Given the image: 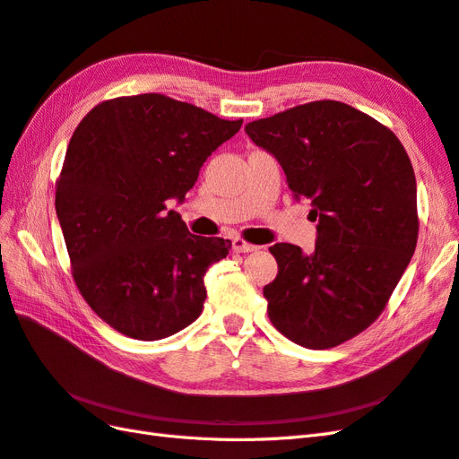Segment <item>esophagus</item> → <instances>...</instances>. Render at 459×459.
I'll return each mask as SVG.
<instances>
[{
  "mask_svg": "<svg viewBox=\"0 0 459 459\" xmlns=\"http://www.w3.org/2000/svg\"><path fill=\"white\" fill-rule=\"evenodd\" d=\"M256 245H251V243H247V241H243V239H233L231 241V251L233 253H238V255H245V253H253V251H256Z\"/></svg>",
  "mask_w": 459,
  "mask_h": 459,
  "instance_id": "1",
  "label": "esophagus"
}]
</instances>
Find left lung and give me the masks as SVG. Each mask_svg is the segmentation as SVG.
I'll list each match as a JSON object with an SVG mask.
<instances>
[{
    "instance_id": "obj_1",
    "label": "left lung",
    "mask_w": 459,
    "mask_h": 459,
    "mask_svg": "<svg viewBox=\"0 0 459 459\" xmlns=\"http://www.w3.org/2000/svg\"><path fill=\"white\" fill-rule=\"evenodd\" d=\"M247 135L281 164L317 221L312 253L275 243L268 316L287 339L322 351L383 312L418 243V187L406 149L375 118L341 101H312L248 122Z\"/></svg>"
}]
</instances>
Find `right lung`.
Masks as SVG:
<instances>
[{
    "label": "right lung",
    "mask_w": 459,
    "mask_h": 459,
    "mask_svg": "<svg viewBox=\"0 0 459 459\" xmlns=\"http://www.w3.org/2000/svg\"><path fill=\"white\" fill-rule=\"evenodd\" d=\"M241 124L160 93L103 101L78 124L55 211L80 293L113 329L159 341L201 316L204 273L231 241L189 233L166 201L186 199Z\"/></svg>",
    "instance_id": "add662e5"
}]
</instances>
